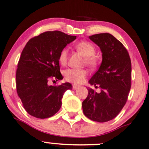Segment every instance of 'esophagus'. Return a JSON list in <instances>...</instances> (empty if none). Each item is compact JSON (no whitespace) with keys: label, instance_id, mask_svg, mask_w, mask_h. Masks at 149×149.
Here are the masks:
<instances>
[{"label":"esophagus","instance_id":"esophagus-1","mask_svg":"<svg viewBox=\"0 0 149 149\" xmlns=\"http://www.w3.org/2000/svg\"><path fill=\"white\" fill-rule=\"evenodd\" d=\"M72 86H73V89H75V90L77 89V88H78L79 87H80V86H79V85H76V84H73Z\"/></svg>","mask_w":149,"mask_h":149}]
</instances>
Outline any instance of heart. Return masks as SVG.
<instances>
[{
	"mask_svg": "<svg viewBox=\"0 0 149 149\" xmlns=\"http://www.w3.org/2000/svg\"><path fill=\"white\" fill-rule=\"evenodd\" d=\"M77 50L82 53L85 56V63L86 65L91 67H96L97 60L94 54H95V47L92 43L87 41H82L76 45ZM68 48L65 47L60 53L58 61L62 65L67 64L68 58ZM88 71L86 69H68L64 72V76L65 80L68 82H73L75 84H80L83 82L86 76H87Z\"/></svg>",
	"mask_w": 149,
	"mask_h": 149,
	"instance_id": "heart-1",
	"label": "heart"
}]
</instances>
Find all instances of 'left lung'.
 <instances>
[{
	"mask_svg": "<svg viewBox=\"0 0 149 149\" xmlns=\"http://www.w3.org/2000/svg\"><path fill=\"white\" fill-rule=\"evenodd\" d=\"M89 38L102 53L100 67L88 81L100 92L88 88L82 110L93 121L108 122L119 114L127 102L131 86V58L122 43L110 33L92 35Z\"/></svg>",
	"mask_w": 149,
	"mask_h": 149,
	"instance_id": "left-lung-1",
	"label": "left lung"
}]
</instances>
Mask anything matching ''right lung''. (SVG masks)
Instances as JSON below:
<instances>
[{
  "label": "right lung",
  "instance_id": "right-lung-1",
  "mask_svg": "<svg viewBox=\"0 0 149 149\" xmlns=\"http://www.w3.org/2000/svg\"><path fill=\"white\" fill-rule=\"evenodd\" d=\"M76 38L60 31H46L26 44L17 66L16 90L24 109L31 116L45 119L55 115L61 109L65 92L72 89L69 82L52 86L48 82L63 78L60 53Z\"/></svg>",
  "mask_w": 149,
  "mask_h": 149
}]
</instances>
